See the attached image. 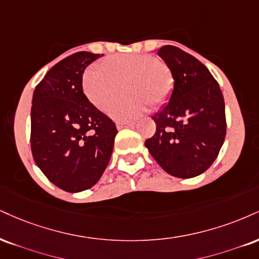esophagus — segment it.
Instances as JSON below:
<instances>
[{
    "label": "esophagus",
    "instance_id": "34e87169",
    "mask_svg": "<svg viewBox=\"0 0 259 259\" xmlns=\"http://www.w3.org/2000/svg\"><path fill=\"white\" fill-rule=\"evenodd\" d=\"M133 125H134L133 121H118V123H117L118 129H123V127H130Z\"/></svg>",
    "mask_w": 259,
    "mask_h": 259
}]
</instances>
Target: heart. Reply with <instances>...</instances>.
<instances>
[{
    "mask_svg": "<svg viewBox=\"0 0 259 259\" xmlns=\"http://www.w3.org/2000/svg\"><path fill=\"white\" fill-rule=\"evenodd\" d=\"M172 71L161 59L149 54H117L106 58L99 66L83 73L82 88L85 98L100 111H107L125 90L110 114L116 120H132L147 110L169 101L174 90Z\"/></svg>",
    "mask_w": 259,
    "mask_h": 259,
    "instance_id": "b5f03b06",
    "label": "heart"
}]
</instances>
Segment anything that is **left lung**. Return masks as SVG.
<instances>
[{"label": "left lung", "mask_w": 259, "mask_h": 259, "mask_svg": "<svg viewBox=\"0 0 259 259\" xmlns=\"http://www.w3.org/2000/svg\"><path fill=\"white\" fill-rule=\"evenodd\" d=\"M158 54L172 71L170 101L154 114L157 130L145 146L170 175L191 179L206 171L220 153L227 132L219 83L204 64L175 46Z\"/></svg>", "instance_id": "1"}]
</instances>
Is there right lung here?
Instances as JSON below:
<instances>
[{
  "mask_svg": "<svg viewBox=\"0 0 259 259\" xmlns=\"http://www.w3.org/2000/svg\"><path fill=\"white\" fill-rule=\"evenodd\" d=\"M101 57L78 52L62 59L36 85L31 107V151L47 179L60 189H89L110 161L118 130L85 98V67Z\"/></svg>",
  "mask_w": 259,
  "mask_h": 259,
  "instance_id": "right-lung-1",
  "label": "right lung"
}]
</instances>
